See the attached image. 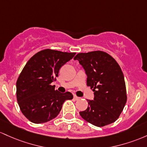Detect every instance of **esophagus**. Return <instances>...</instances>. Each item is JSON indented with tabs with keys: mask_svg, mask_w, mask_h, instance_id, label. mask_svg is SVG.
<instances>
[{
	"mask_svg": "<svg viewBox=\"0 0 147 147\" xmlns=\"http://www.w3.org/2000/svg\"><path fill=\"white\" fill-rule=\"evenodd\" d=\"M80 97H78V96H77L76 95H74V99L75 100H79L80 99Z\"/></svg>",
	"mask_w": 147,
	"mask_h": 147,
	"instance_id": "1",
	"label": "esophagus"
}]
</instances>
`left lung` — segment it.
<instances>
[{"label":"left lung","mask_w":147,"mask_h":147,"mask_svg":"<svg viewBox=\"0 0 147 147\" xmlns=\"http://www.w3.org/2000/svg\"><path fill=\"white\" fill-rule=\"evenodd\" d=\"M87 76V85L92 89L93 100L80 112L82 119L96 126L115 122L126 105L127 94L124 76L117 61L107 53L96 51L80 53L74 57Z\"/></svg>","instance_id":"left-lung-1"}]
</instances>
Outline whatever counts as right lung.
I'll return each mask as SVG.
<instances>
[{"mask_svg": "<svg viewBox=\"0 0 147 147\" xmlns=\"http://www.w3.org/2000/svg\"><path fill=\"white\" fill-rule=\"evenodd\" d=\"M76 53L44 49L28 61L16 81V98L21 113L29 121L42 123L55 118L66 100L73 98L71 92L55 90L51 82L59 70Z\"/></svg>", "mask_w": 147, "mask_h": 147, "instance_id": "right-lung-1", "label": "right lung"}]
</instances>
